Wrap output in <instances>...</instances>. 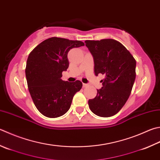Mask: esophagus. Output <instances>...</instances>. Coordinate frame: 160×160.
Segmentation results:
<instances>
[{
  "instance_id": "esophagus-1",
  "label": "esophagus",
  "mask_w": 160,
  "mask_h": 160,
  "mask_svg": "<svg viewBox=\"0 0 160 160\" xmlns=\"http://www.w3.org/2000/svg\"><path fill=\"white\" fill-rule=\"evenodd\" d=\"M88 86V85L87 83H83V88H86V87Z\"/></svg>"
}]
</instances>
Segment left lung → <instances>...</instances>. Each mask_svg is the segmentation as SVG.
Here are the masks:
<instances>
[{"label": "left lung", "instance_id": "obj_1", "mask_svg": "<svg viewBox=\"0 0 160 160\" xmlns=\"http://www.w3.org/2000/svg\"><path fill=\"white\" fill-rule=\"evenodd\" d=\"M94 59L96 76L104 75L102 86L94 99L88 100L90 109L100 117H111L124 106L136 78V61L130 52L113 39L86 40Z\"/></svg>", "mask_w": 160, "mask_h": 160}]
</instances>
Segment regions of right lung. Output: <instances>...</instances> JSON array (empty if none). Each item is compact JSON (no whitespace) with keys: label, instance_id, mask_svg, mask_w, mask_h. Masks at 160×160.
<instances>
[{"label":"right lung","instance_id":"add662e5","mask_svg":"<svg viewBox=\"0 0 160 160\" xmlns=\"http://www.w3.org/2000/svg\"><path fill=\"white\" fill-rule=\"evenodd\" d=\"M81 46L84 43L79 40L53 37L30 53L25 70L28 88L36 108L44 116L64 115L75 93L82 88L79 80L68 82L61 79L62 72L69 67V51Z\"/></svg>","mask_w":160,"mask_h":160}]
</instances>
